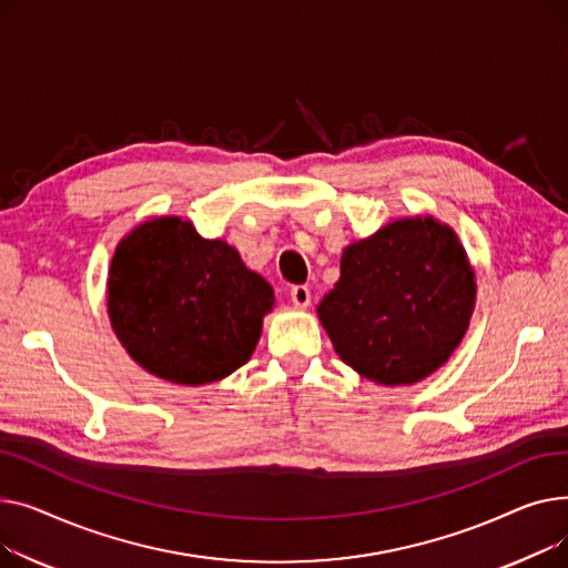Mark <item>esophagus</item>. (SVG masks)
I'll list each match as a JSON object with an SVG mask.
<instances>
[{"mask_svg":"<svg viewBox=\"0 0 568 568\" xmlns=\"http://www.w3.org/2000/svg\"><path fill=\"white\" fill-rule=\"evenodd\" d=\"M291 303L295 305V307H300V310H305V307H310V303H312V291L307 288V286H293L291 288Z\"/></svg>","mask_w":568,"mask_h":568,"instance_id":"1","label":"esophagus"}]
</instances>
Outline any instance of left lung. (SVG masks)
Returning a JSON list of instances; mask_svg holds the SVG:
<instances>
[{
    "mask_svg": "<svg viewBox=\"0 0 568 568\" xmlns=\"http://www.w3.org/2000/svg\"><path fill=\"white\" fill-rule=\"evenodd\" d=\"M475 300V268L456 231L415 215L344 247L339 282L316 312L351 369L398 387L424 381L452 357Z\"/></svg>",
    "mask_w": 568,
    "mask_h": 568,
    "instance_id": "8db88e82",
    "label": "left lung"
}]
</instances>
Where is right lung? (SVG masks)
Returning <instances> with one entry per match:
<instances>
[{
    "label": "right lung",
    "mask_w": 568,
    "mask_h": 568,
    "mask_svg": "<svg viewBox=\"0 0 568 568\" xmlns=\"http://www.w3.org/2000/svg\"><path fill=\"white\" fill-rule=\"evenodd\" d=\"M273 305V286L236 247L202 239L176 215L132 229L110 263L116 339L142 369L176 385L217 383L236 372L252 357Z\"/></svg>",
    "instance_id": "obj_1"
}]
</instances>
